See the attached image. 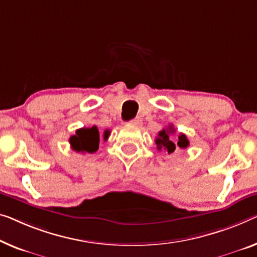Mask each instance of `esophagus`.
Here are the masks:
<instances>
[{"mask_svg": "<svg viewBox=\"0 0 257 257\" xmlns=\"http://www.w3.org/2000/svg\"><path fill=\"white\" fill-rule=\"evenodd\" d=\"M130 123L134 124V125H141V124H142V118H141V117L133 118V120L130 121Z\"/></svg>", "mask_w": 257, "mask_h": 257, "instance_id": "obj_1", "label": "esophagus"}]
</instances>
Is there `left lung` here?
Here are the masks:
<instances>
[{"label": "left lung", "mask_w": 257, "mask_h": 257, "mask_svg": "<svg viewBox=\"0 0 257 257\" xmlns=\"http://www.w3.org/2000/svg\"><path fill=\"white\" fill-rule=\"evenodd\" d=\"M172 133H174V128L172 125H170L166 129L160 130L158 133V136L156 137V144L157 149L159 151L164 150L167 153H173L175 148L179 147L180 149H186L187 147H189V141L185 134H180L178 137V142H174L170 137Z\"/></svg>", "instance_id": "obj_1"}]
</instances>
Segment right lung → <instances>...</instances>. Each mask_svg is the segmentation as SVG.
Returning a JSON list of instances; mask_svg holds the SVG:
<instances>
[{"instance_id":"add662e5","label":"right lung","mask_w":257,"mask_h":257,"mask_svg":"<svg viewBox=\"0 0 257 257\" xmlns=\"http://www.w3.org/2000/svg\"><path fill=\"white\" fill-rule=\"evenodd\" d=\"M109 136V130L104 132V140ZM99 130L93 125L91 128H80L76 130L75 135L69 139V143L76 152H89L93 153L99 149Z\"/></svg>"}]
</instances>
